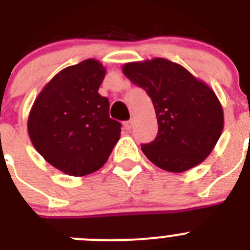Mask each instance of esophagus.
<instances>
[{"label": "esophagus", "mask_w": 250, "mask_h": 250, "mask_svg": "<svg viewBox=\"0 0 250 250\" xmlns=\"http://www.w3.org/2000/svg\"><path fill=\"white\" fill-rule=\"evenodd\" d=\"M131 126H132V119H130V120H127L124 123V127H125L126 130L131 129Z\"/></svg>", "instance_id": "1"}]
</instances>
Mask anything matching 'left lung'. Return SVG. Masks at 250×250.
Here are the masks:
<instances>
[{
    "instance_id": "8db88e82",
    "label": "left lung",
    "mask_w": 250,
    "mask_h": 250,
    "mask_svg": "<svg viewBox=\"0 0 250 250\" xmlns=\"http://www.w3.org/2000/svg\"><path fill=\"white\" fill-rule=\"evenodd\" d=\"M124 75L144 89L158 119V135L141 145L160 169L183 173L211 152L222 135L224 115L213 90L182 65L152 59L123 66Z\"/></svg>"
}]
</instances>
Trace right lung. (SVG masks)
Returning <instances> with one entry per match:
<instances>
[{
    "mask_svg": "<svg viewBox=\"0 0 250 250\" xmlns=\"http://www.w3.org/2000/svg\"><path fill=\"white\" fill-rule=\"evenodd\" d=\"M105 72L94 59L63 68L40 92L28 115L35 149L67 175L100 169L120 139L121 124L110 118L109 100L98 92Z\"/></svg>",
    "mask_w": 250,
    "mask_h": 250,
    "instance_id": "1",
    "label": "right lung"
}]
</instances>
